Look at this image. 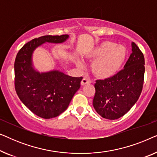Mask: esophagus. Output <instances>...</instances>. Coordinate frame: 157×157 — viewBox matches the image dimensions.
<instances>
[{
	"mask_svg": "<svg viewBox=\"0 0 157 157\" xmlns=\"http://www.w3.org/2000/svg\"><path fill=\"white\" fill-rule=\"evenodd\" d=\"M89 83H91V81H90L89 79L83 78L82 79V81H81V86H85V85L89 84Z\"/></svg>",
	"mask_w": 157,
	"mask_h": 157,
	"instance_id": "esophagus-1",
	"label": "esophagus"
}]
</instances>
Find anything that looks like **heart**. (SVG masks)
Listing matches in <instances>:
<instances>
[{"label":"heart","instance_id":"obj_1","mask_svg":"<svg viewBox=\"0 0 157 157\" xmlns=\"http://www.w3.org/2000/svg\"><path fill=\"white\" fill-rule=\"evenodd\" d=\"M127 50L125 47L110 40H104L86 53L85 58L94 60L91 71L96 78L108 79L119 71L125 61ZM78 68H83L82 62L76 61Z\"/></svg>","mask_w":157,"mask_h":157}]
</instances>
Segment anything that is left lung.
<instances>
[{
    "label": "left lung",
    "instance_id": "obj_1",
    "mask_svg": "<svg viewBox=\"0 0 157 157\" xmlns=\"http://www.w3.org/2000/svg\"><path fill=\"white\" fill-rule=\"evenodd\" d=\"M132 54L124 69L114 76L96 81L93 106L101 117L117 119L130 110L139 99L144 83V57L132 43Z\"/></svg>",
    "mask_w": 157,
    "mask_h": 157
}]
</instances>
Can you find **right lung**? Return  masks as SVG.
I'll list each match as a JSON object with an SVG mask.
<instances>
[{
  "mask_svg": "<svg viewBox=\"0 0 157 157\" xmlns=\"http://www.w3.org/2000/svg\"><path fill=\"white\" fill-rule=\"evenodd\" d=\"M69 36H44L25 44L14 64L15 88L23 104L43 119L56 117L68 108L80 88L82 77L68 76L59 70L40 72L34 67L33 54L45 43L62 44Z\"/></svg>",
  "mask_w": 157,
  "mask_h": 157,
  "instance_id": "add662e5",
  "label": "right lung"
}]
</instances>
